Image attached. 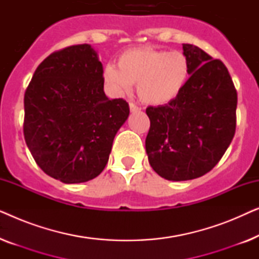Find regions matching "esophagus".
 Here are the masks:
<instances>
[{
	"instance_id": "34e87169",
	"label": "esophagus",
	"mask_w": 259,
	"mask_h": 259,
	"mask_svg": "<svg viewBox=\"0 0 259 259\" xmlns=\"http://www.w3.org/2000/svg\"><path fill=\"white\" fill-rule=\"evenodd\" d=\"M130 109H131V112H138V111H140V107L138 105L133 104V102H130Z\"/></svg>"
}]
</instances>
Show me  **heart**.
<instances>
[{"label": "heart", "instance_id": "obj_1", "mask_svg": "<svg viewBox=\"0 0 259 259\" xmlns=\"http://www.w3.org/2000/svg\"><path fill=\"white\" fill-rule=\"evenodd\" d=\"M191 73V62L184 53L140 47L120 54L116 68H105L104 79L115 97L128 94L132 84L138 83V95L145 104L161 106L179 97Z\"/></svg>", "mask_w": 259, "mask_h": 259}]
</instances>
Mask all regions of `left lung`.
<instances>
[{
	"label": "left lung",
	"mask_w": 259,
	"mask_h": 259,
	"mask_svg": "<svg viewBox=\"0 0 259 259\" xmlns=\"http://www.w3.org/2000/svg\"><path fill=\"white\" fill-rule=\"evenodd\" d=\"M192 73L176 100L146 108L151 121L146 153L167 180H191L210 172L236 132L237 91L229 70L203 49L183 45Z\"/></svg>",
	"instance_id": "left-lung-1"
}]
</instances>
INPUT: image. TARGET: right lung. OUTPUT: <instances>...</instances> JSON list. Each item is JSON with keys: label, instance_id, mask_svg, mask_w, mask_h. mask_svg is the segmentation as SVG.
Listing matches in <instances>:
<instances>
[{"label": "right lung", "instance_id": "right-lung-1", "mask_svg": "<svg viewBox=\"0 0 259 259\" xmlns=\"http://www.w3.org/2000/svg\"><path fill=\"white\" fill-rule=\"evenodd\" d=\"M104 68L91 45L52 53L24 93L23 134L46 175L84 183L104 171L113 140L130 114L123 99L104 92Z\"/></svg>", "mask_w": 259, "mask_h": 259}]
</instances>
